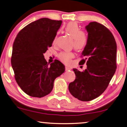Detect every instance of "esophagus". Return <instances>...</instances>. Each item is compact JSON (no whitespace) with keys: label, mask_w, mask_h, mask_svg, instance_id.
Segmentation results:
<instances>
[{"label":"esophagus","mask_w":127,"mask_h":127,"mask_svg":"<svg viewBox=\"0 0 127 127\" xmlns=\"http://www.w3.org/2000/svg\"><path fill=\"white\" fill-rule=\"evenodd\" d=\"M65 70L66 71H68V70H71L72 68L71 67H68V66H65Z\"/></svg>","instance_id":"esophagus-1"}]
</instances>
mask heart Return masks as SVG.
<instances>
[{
  "instance_id": "b5f03b06",
  "label": "heart",
  "mask_w": 127,
  "mask_h": 127,
  "mask_svg": "<svg viewBox=\"0 0 127 127\" xmlns=\"http://www.w3.org/2000/svg\"><path fill=\"white\" fill-rule=\"evenodd\" d=\"M65 30L71 36L73 39L72 44L74 48L77 50H82L86 46L88 43V36L87 34L82 31L76 23L69 22L66 25ZM58 35L55 36L53 43H56ZM74 56L73 52L71 51H65L61 52L59 55L60 59L64 63H67L69 62L70 59Z\"/></svg>"
}]
</instances>
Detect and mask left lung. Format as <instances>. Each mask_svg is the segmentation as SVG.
<instances>
[{
	"mask_svg": "<svg viewBox=\"0 0 127 127\" xmlns=\"http://www.w3.org/2000/svg\"><path fill=\"white\" fill-rule=\"evenodd\" d=\"M88 43L82 52L81 64L87 68L80 72L73 68L76 77L69 83L70 93L81 101L96 99L104 92L116 69L117 45L111 32L103 24L91 22L86 27Z\"/></svg>",
	"mask_w": 127,
	"mask_h": 127,
	"instance_id": "8db88e82",
	"label": "left lung"
}]
</instances>
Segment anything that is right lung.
<instances>
[{"instance_id":"add662e5","label":"right lung","mask_w":127,"mask_h":127,"mask_svg":"<svg viewBox=\"0 0 127 127\" xmlns=\"http://www.w3.org/2000/svg\"><path fill=\"white\" fill-rule=\"evenodd\" d=\"M62 20L41 18L20 31L13 44L11 65L19 86L28 95L41 97L52 91L54 80L65 71L58 60L49 66L43 54L52 46Z\"/></svg>"}]
</instances>
